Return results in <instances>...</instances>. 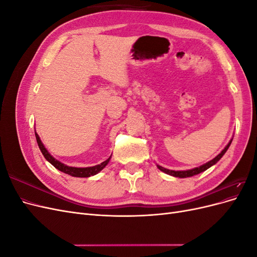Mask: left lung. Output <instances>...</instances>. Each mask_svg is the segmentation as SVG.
I'll use <instances>...</instances> for the list:
<instances>
[{"instance_id":"1","label":"left lung","mask_w":257,"mask_h":257,"mask_svg":"<svg viewBox=\"0 0 257 257\" xmlns=\"http://www.w3.org/2000/svg\"><path fill=\"white\" fill-rule=\"evenodd\" d=\"M230 144H231V141L228 143V145H227L226 147L224 148V150H223L219 155H216V157H215L213 160H211L210 162L206 163V164L201 165V166H199V167L193 168V169H190V170H182V172H175V170L166 169V168L162 167V166H160V165H158V168H159L160 170H162V172L166 173L167 175L174 176V177H178V178H186V177H192V176H194V175H198V174H200V173L205 172V170H207L209 167H211L212 165H214L216 162H219V161H220V159H221V158L223 157V155L225 154V152L227 151V149L229 148Z\"/></svg>"}]
</instances>
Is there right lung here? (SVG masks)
I'll return each instance as SVG.
<instances>
[{"mask_svg": "<svg viewBox=\"0 0 257 257\" xmlns=\"http://www.w3.org/2000/svg\"><path fill=\"white\" fill-rule=\"evenodd\" d=\"M35 137H36V142H37V145L38 147H40V149L43 153V155L45 157V159L47 160L50 164H52L54 167H56L57 169H59L60 172L64 173V174H67V175H71L73 177H80V178H88V177H91V176H94L96 175L97 173H99L100 170H102L107 164L108 162H109L110 158L107 159L105 162L100 163V164L98 165H95V166H92V167H84V168H78V167H69V166H66L64 165L63 163H61L59 161H57L54 158H52L51 155L49 154V152L46 150V148L44 147V145L42 144L40 137H38L37 133L35 132Z\"/></svg>", "mask_w": 257, "mask_h": 257, "instance_id": "obj_1", "label": "right lung"}]
</instances>
